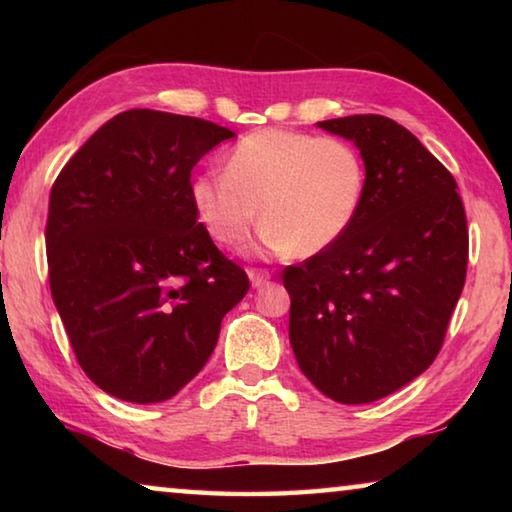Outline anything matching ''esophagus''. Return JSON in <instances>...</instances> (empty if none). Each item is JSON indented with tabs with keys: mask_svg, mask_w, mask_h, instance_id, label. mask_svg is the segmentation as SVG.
<instances>
[{
	"mask_svg": "<svg viewBox=\"0 0 512 512\" xmlns=\"http://www.w3.org/2000/svg\"><path fill=\"white\" fill-rule=\"evenodd\" d=\"M248 277H250V282H253V287L259 289V287H264V284H266L268 280H271V273H268V271H259V268H250Z\"/></svg>",
	"mask_w": 512,
	"mask_h": 512,
	"instance_id": "34e87169",
	"label": "esophagus"
}]
</instances>
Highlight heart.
I'll return each mask as SVG.
<instances>
[{"instance_id": "1", "label": "heart", "mask_w": 512, "mask_h": 512, "mask_svg": "<svg viewBox=\"0 0 512 512\" xmlns=\"http://www.w3.org/2000/svg\"><path fill=\"white\" fill-rule=\"evenodd\" d=\"M366 194V164L350 142L280 128L248 133L225 155L223 171L189 185L210 237L235 246L262 219L259 241L273 253L309 257L352 228Z\"/></svg>"}]
</instances>
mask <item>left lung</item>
Instances as JSON below:
<instances>
[{"mask_svg":"<svg viewBox=\"0 0 512 512\" xmlns=\"http://www.w3.org/2000/svg\"><path fill=\"white\" fill-rule=\"evenodd\" d=\"M316 126L357 146L366 194L348 235L284 271L289 341L320 393L368 404L422 375L443 348L465 284V210L452 173L397 121Z\"/></svg>","mask_w":512,"mask_h":512,"instance_id":"left-lung-1","label":"left lung"}]
</instances>
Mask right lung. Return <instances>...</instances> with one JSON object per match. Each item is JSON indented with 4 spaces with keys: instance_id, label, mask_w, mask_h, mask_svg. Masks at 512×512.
<instances>
[{
    "instance_id": "add662e5",
    "label": "right lung",
    "mask_w": 512,
    "mask_h": 512,
    "mask_svg": "<svg viewBox=\"0 0 512 512\" xmlns=\"http://www.w3.org/2000/svg\"><path fill=\"white\" fill-rule=\"evenodd\" d=\"M230 137L205 119L126 110L51 187V298L85 375L112 397L153 404L176 395L250 289L189 196L196 162Z\"/></svg>"
}]
</instances>
